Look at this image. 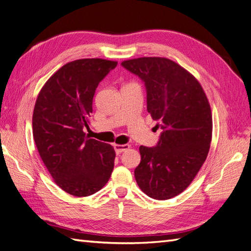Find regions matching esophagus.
Wrapping results in <instances>:
<instances>
[{"label": "esophagus", "mask_w": 251, "mask_h": 251, "mask_svg": "<svg viewBox=\"0 0 251 251\" xmlns=\"http://www.w3.org/2000/svg\"><path fill=\"white\" fill-rule=\"evenodd\" d=\"M113 147H114L115 152H117L118 155H119V153L123 152V151H127L128 149H129L130 145H129V144H122V145H120V144H114Z\"/></svg>", "instance_id": "34e87169"}]
</instances>
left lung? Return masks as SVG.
<instances>
[{
  "mask_svg": "<svg viewBox=\"0 0 251 251\" xmlns=\"http://www.w3.org/2000/svg\"><path fill=\"white\" fill-rule=\"evenodd\" d=\"M121 64L144 82L147 111L162 130L156 146H140L137 183L153 199L175 197L189 187L208 156L212 114L207 96L194 76L168 58L142 57Z\"/></svg>",
  "mask_w": 251,
  "mask_h": 251,
  "instance_id": "obj_1",
  "label": "left lung"
}]
</instances>
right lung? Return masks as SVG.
<instances>
[{"label":"right lung","mask_w":251,"mask_h":251,"mask_svg":"<svg viewBox=\"0 0 251 251\" xmlns=\"http://www.w3.org/2000/svg\"><path fill=\"white\" fill-rule=\"evenodd\" d=\"M117 61L88 58L64 64L38 95L33 114L37 150L55 183L69 194L85 197L108 182L115 151L110 144L90 139L95 90Z\"/></svg>","instance_id":"1"}]
</instances>
